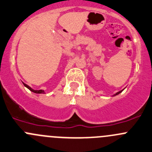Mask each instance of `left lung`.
Instances as JSON below:
<instances>
[{"mask_svg":"<svg viewBox=\"0 0 152 152\" xmlns=\"http://www.w3.org/2000/svg\"><path fill=\"white\" fill-rule=\"evenodd\" d=\"M122 91H119V92H117V94H115V95H114V96L117 95V94H120V93H121V92H122Z\"/></svg>","mask_w":152,"mask_h":152,"instance_id":"left-lung-1","label":"left lung"}]
</instances>
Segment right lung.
Here are the masks:
<instances>
[{
    "label": "right lung",
    "mask_w": 152,
    "mask_h": 152,
    "mask_svg": "<svg viewBox=\"0 0 152 152\" xmlns=\"http://www.w3.org/2000/svg\"><path fill=\"white\" fill-rule=\"evenodd\" d=\"M23 85H24L25 87H26V88H27L29 90V91H32V92L35 93V94H45V91H42V90H39V91H35V90L32 89V88H31L30 87L28 86V85H26V84H25V83H23Z\"/></svg>",
    "instance_id": "add662e5"
}]
</instances>
